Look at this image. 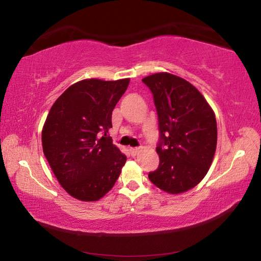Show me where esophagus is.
I'll use <instances>...</instances> for the list:
<instances>
[{"instance_id":"esophagus-1","label":"esophagus","mask_w":261,"mask_h":261,"mask_svg":"<svg viewBox=\"0 0 261 261\" xmlns=\"http://www.w3.org/2000/svg\"><path fill=\"white\" fill-rule=\"evenodd\" d=\"M140 152V148H130V154L131 156L136 157L137 154H139Z\"/></svg>"}]
</instances>
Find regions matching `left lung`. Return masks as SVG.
Returning <instances> with one entry per match:
<instances>
[{"mask_svg": "<svg viewBox=\"0 0 261 261\" xmlns=\"http://www.w3.org/2000/svg\"><path fill=\"white\" fill-rule=\"evenodd\" d=\"M156 105L160 140L159 167L149 173L153 185L169 194L192 190L213 162L218 127L215 114L195 86L169 73L142 79Z\"/></svg>", "mask_w": 261, "mask_h": 261, "instance_id": "obj_1", "label": "left lung"}]
</instances>
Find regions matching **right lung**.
Here are the masks:
<instances>
[{
    "label": "right lung",
    "mask_w": 261,
    "mask_h": 261,
    "mask_svg": "<svg viewBox=\"0 0 261 261\" xmlns=\"http://www.w3.org/2000/svg\"><path fill=\"white\" fill-rule=\"evenodd\" d=\"M130 79H87L54 103L42 127L43 153L59 184L84 202L102 198L119 178L126 157L108 136L112 111Z\"/></svg>",
    "instance_id": "1"
}]
</instances>
